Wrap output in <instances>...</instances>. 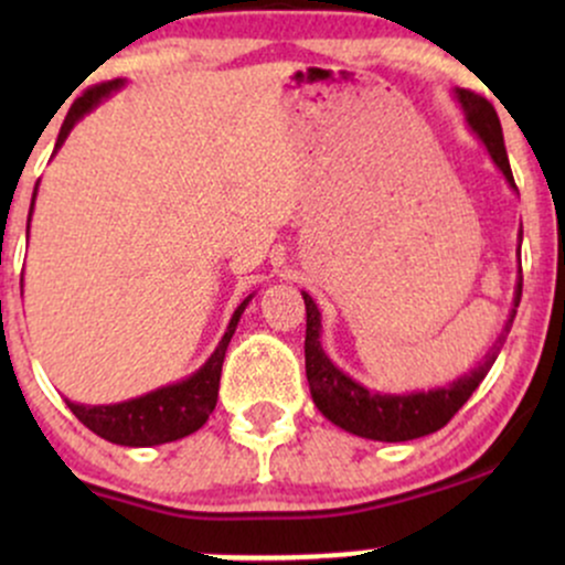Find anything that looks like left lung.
I'll return each instance as SVG.
<instances>
[{
  "instance_id": "1",
  "label": "left lung",
  "mask_w": 565,
  "mask_h": 565,
  "mask_svg": "<svg viewBox=\"0 0 565 565\" xmlns=\"http://www.w3.org/2000/svg\"><path fill=\"white\" fill-rule=\"evenodd\" d=\"M457 100L462 103L465 119H468L472 132L483 140V146L489 148V157L494 159V164L502 170L504 180L515 188L508 151H504L502 125H499L494 106H491L486 97L470 93V89H457ZM518 255H521V246H518ZM521 291L523 276H518L510 319L504 321L502 337H499L497 345L491 348V353L486 355L483 364H478L470 374H465V377L449 382L446 387L404 395L369 391V387L350 380L345 372H340V369L329 361V355L323 353L321 348V313L319 308H316L313 297H310L308 291H302L305 313H308V323H305V374H308L313 404L319 406V412L329 419V423H334L337 427H342V430L361 438L398 444V440L430 436V433L440 430L459 408L468 404L470 395L476 393V387L481 385L486 374H489L491 364H494L499 355V345L504 342V337H508L512 327V319H515V308L521 305Z\"/></svg>"
}]
</instances>
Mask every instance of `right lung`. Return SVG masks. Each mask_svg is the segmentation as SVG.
Returning <instances> with one entry per match:
<instances>
[{
	"instance_id": "obj_1",
	"label": "right lung",
	"mask_w": 565,
	"mask_h": 565,
	"mask_svg": "<svg viewBox=\"0 0 565 565\" xmlns=\"http://www.w3.org/2000/svg\"><path fill=\"white\" fill-rule=\"evenodd\" d=\"M121 84H125V79L95 84V87L87 89L79 100H74V106H71L66 121H63L61 127V135H57L55 151L66 142L68 132L74 129L76 121H79L84 114L93 111L103 97L116 93ZM34 199H31V210H34ZM249 300L252 295L238 305L228 329H225L223 340H220V345L215 348V353H212L210 359H206V364L201 366L199 372H193L188 380L159 387V391L140 395V398L121 401V404L84 406L66 401L68 408L76 414V419H79L82 425H87L89 430L95 433V436L119 446H159L191 436V433H196L199 427L210 419V414L215 412L225 350H228L231 337L236 332L238 319H242L246 302Z\"/></svg>"
}]
</instances>
